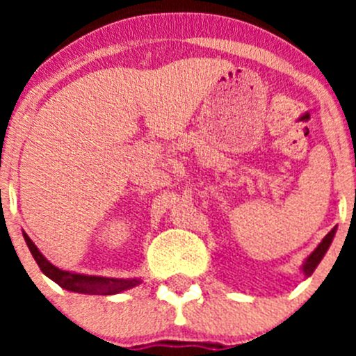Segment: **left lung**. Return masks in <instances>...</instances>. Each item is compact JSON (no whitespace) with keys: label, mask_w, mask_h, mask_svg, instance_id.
Returning a JSON list of instances; mask_svg holds the SVG:
<instances>
[{"label":"left lung","mask_w":356,"mask_h":356,"mask_svg":"<svg viewBox=\"0 0 356 356\" xmlns=\"http://www.w3.org/2000/svg\"><path fill=\"white\" fill-rule=\"evenodd\" d=\"M334 234H336V229H332V231L329 232V234L325 236L324 239H322L321 245L315 248L314 253H312L310 257L307 258V261H305V264H303V272H305V275H307V277H308V275L314 274V270H315V268H317V265L321 264V260H322V258H324V254L327 253L329 246H331V243H332V239H334Z\"/></svg>","instance_id":"obj_1"}]
</instances>
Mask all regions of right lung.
Listing matches in <instances>:
<instances>
[{
  "label": "right lung",
  "instance_id": "obj_1",
  "mask_svg": "<svg viewBox=\"0 0 356 356\" xmlns=\"http://www.w3.org/2000/svg\"><path fill=\"white\" fill-rule=\"evenodd\" d=\"M24 239L27 243L29 250H31L32 257H34L35 264L39 265L41 272L44 275H48L51 281H55L56 284L62 286L63 289L74 291V293H82V294H117L122 293L125 289H131L134 286L141 284L139 279H111V277H98V275H84V274H74V272L60 270L58 267H55L53 264H49L44 257L41 254V251L38 250V246L31 241L27 234L24 232Z\"/></svg>",
  "mask_w": 356,
  "mask_h": 356
}]
</instances>
